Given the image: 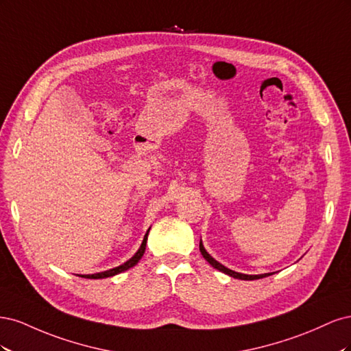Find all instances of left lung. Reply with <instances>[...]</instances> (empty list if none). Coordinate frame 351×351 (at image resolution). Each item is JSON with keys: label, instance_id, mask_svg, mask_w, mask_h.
Here are the masks:
<instances>
[{"label": "left lung", "instance_id": "8db88e82", "mask_svg": "<svg viewBox=\"0 0 351 351\" xmlns=\"http://www.w3.org/2000/svg\"><path fill=\"white\" fill-rule=\"evenodd\" d=\"M199 250H200V253H202V256H204L212 267H214L215 269H218V271H221V272H224V274H227V275H230V277H232V278H237V280H247V281H250V280H259V278H263V277H269V275H272V272H268V274H259V275H247V274H241V272H236V271H232V269H228L227 267H224V265L222 263H219L218 261H215L214 258L210 256V254L206 252V249L204 247V243H202V240H200V243H199Z\"/></svg>", "mask_w": 351, "mask_h": 351}]
</instances>
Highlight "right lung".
Listing matches in <instances>:
<instances>
[{
    "label": "right lung",
    "mask_w": 351,
    "mask_h": 351,
    "mask_svg": "<svg viewBox=\"0 0 351 351\" xmlns=\"http://www.w3.org/2000/svg\"><path fill=\"white\" fill-rule=\"evenodd\" d=\"M149 230H151V227H149ZM149 230L146 231V234H145V237H143V241H142V244H141L139 250H137V252L133 254V256H132L129 261L124 262L123 265H119V267H115V268H112V269H108V271H104V272H97V274H88V275H79V277H83V278H89V280H101V278H108V277H114V275H117V274H121V272H124V271H127V269L133 268L134 265H137V262H139V261L142 259V256H143L145 249H146L147 234H149Z\"/></svg>",
    "instance_id": "add662e5"
}]
</instances>
